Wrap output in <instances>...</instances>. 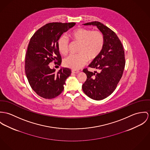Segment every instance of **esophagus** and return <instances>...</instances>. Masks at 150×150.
I'll list each match as a JSON object with an SVG mask.
<instances>
[{"label": "esophagus", "mask_w": 150, "mask_h": 150, "mask_svg": "<svg viewBox=\"0 0 150 150\" xmlns=\"http://www.w3.org/2000/svg\"><path fill=\"white\" fill-rule=\"evenodd\" d=\"M71 72H72V73H73V74H78V73L79 72V71H76V70H72Z\"/></svg>", "instance_id": "obj_1"}]
</instances>
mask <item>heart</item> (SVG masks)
I'll return each mask as SVG.
<instances>
[{"mask_svg":"<svg viewBox=\"0 0 150 150\" xmlns=\"http://www.w3.org/2000/svg\"><path fill=\"white\" fill-rule=\"evenodd\" d=\"M69 37L75 42L79 43L77 54H71L63 60L65 67L73 69H78L84 66L88 59H96L103 50L104 37L98 30H91L85 28H76L72 30ZM69 42L66 37L61 36L57 41V48L60 53L67 54Z\"/></svg>","mask_w":150,"mask_h":150,"instance_id":"1","label":"heart"}]
</instances>
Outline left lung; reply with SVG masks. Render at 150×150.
<instances>
[{
  "label": "left lung",
  "instance_id": "1",
  "mask_svg": "<svg viewBox=\"0 0 150 150\" xmlns=\"http://www.w3.org/2000/svg\"><path fill=\"white\" fill-rule=\"evenodd\" d=\"M83 25L96 26L103 35L104 45L98 56L88 66L98 72H93L87 68L83 70L87 79L82 89L90 98L103 100L115 90L122 76L125 65L124 48L116 34L102 23L94 21Z\"/></svg>",
  "mask_w": 150,
  "mask_h": 150
}]
</instances>
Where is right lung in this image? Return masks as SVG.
<instances>
[{
	"instance_id": "1",
	"label": "right lung",
	"mask_w": 150,
	"mask_h": 150,
	"mask_svg": "<svg viewBox=\"0 0 150 150\" xmlns=\"http://www.w3.org/2000/svg\"><path fill=\"white\" fill-rule=\"evenodd\" d=\"M75 25V22L49 23L37 30L30 38L25 57V73L32 88L41 97L52 99L64 90L71 69L63 68L56 72L48 64L52 62L61 64L57 41Z\"/></svg>"
}]
</instances>
